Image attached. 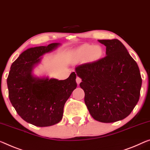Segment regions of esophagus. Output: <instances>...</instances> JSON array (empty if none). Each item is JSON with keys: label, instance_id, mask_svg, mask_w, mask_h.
Listing matches in <instances>:
<instances>
[{"label": "esophagus", "instance_id": "esophagus-1", "mask_svg": "<svg viewBox=\"0 0 150 150\" xmlns=\"http://www.w3.org/2000/svg\"><path fill=\"white\" fill-rule=\"evenodd\" d=\"M76 81L78 84H80V83L82 82V79L79 77H76Z\"/></svg>", "mask_w": 150, "mask_h": 150}]
</instances>
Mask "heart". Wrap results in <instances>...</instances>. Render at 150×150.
Segmentation results:
<instances>
[{
	"mask_svg": "<svg viewBox=\"0 0 150 150\" xmlns=\"http://www.w3.org/2000/svg\"><path fill=\"white\" fill-rule=\"evenodd\" d=\"M105 51L102 46L98 45L84 44L73 53L74 62H83L86 59L90 62H96L103 58Z\"/></svg>",
	"mask_w": 150,
	"mask_h": 150,
	"instance_id": "obj_1",
	"label": "heart"
}]
</instances>
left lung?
<instances>
[{"mask_svg":"<svg viewBox=\"0 0 150 150\" xmlns=\"http://www.w3.org/2000/svg\"><path fill=\"white\" fill-rule=\"evenodd\" d=\"M106 46V56L78 66L84 102L93 118L113 123L126 118L139 99L142 80L139 69L120 41L98 40Z\"/></svg>","mask_w":150,"mask_h":150,"instance_id":"obj_1","label":"left lung"}]
</instances>
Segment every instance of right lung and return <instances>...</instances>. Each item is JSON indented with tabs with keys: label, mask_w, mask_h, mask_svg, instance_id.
I'll return each instance as SVG.
<instances>
[{
	"label": "right lung",
	"mask_w": 150,
	"mask_h": 150,
	"mask_svg": "<svg viewBox=\"0 0 150 150\" xmlns=\"http://www.w3.org/2000/svg\"><path fill=\"white\" fill-rule=\"evenodd\" d=\"M60 45L53 43L29 48L11 65L6 81L9 99L18 115L33 125L48 127L58 123L66 100L76 88L75 72L64 80L38 77L33 74L41 56Z\"/></svg>",
	"instance_id": "right-lung-1"
}]
</instances>
